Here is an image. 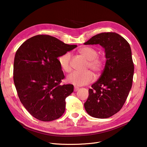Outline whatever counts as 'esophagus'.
I'll return each mask as SVG.
<instances>
[{"label": "esophagus", "mask_w": 147, "mask_h": 147, "mask_svg": "<svg viewBox=\"0 0 147 147\" xmlns=\"http://www.w3.org/2000/svg\"><path fill=\"white\" fill-rule=\"evenodd\" d=\"M79 89V87L74 86V92H77Z\"/></svg>", "instance_id": "obj_1"}]
</instances>
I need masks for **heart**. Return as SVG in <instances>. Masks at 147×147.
<instances>
[{"label": "heart", "instance_id": "obj_1", "mask_svg": "<svg viewBox=\"0 0 147 147\" xmlns=\"http://www.w3.org/2000/svg\"><path fill=\"white\" fill-rule=\"evenodd\" d=\"M79 52L82 56L89 60L88 67L94 71L96 75L101 74L104 68L105 61L104 57L98 55V50L90 46H86L80 48ZM71 57L70 52H66L58 58L61 68L67 73L71 71ZM67 79L69 83L75 86H80L91 83L94 80V75L89 70L85 72L74 71L67 77Z\"/></svg>", "mask_w": 147, "mask_h": 147}]
</instances>
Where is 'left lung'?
Masks as SVG:
<instances>
[{"label": "left lung", "instance_id": "left-lung-1", "mask_svg": "<svg viewBox=\"0 0 147 147\" xmlns=\"http://www.w3.org/2000/svg\"><path fill=\"white\" fill-rule=\"evenodd\" d=\"M84 44H99L105 49L107 59L102 74L89 89L84 109L92 117L109 118L121 110L132 86L134 65L130 46L114 32L99 33Z\"/></svg>", "mask_w": 147, "mask_h": 147}]
</instances>
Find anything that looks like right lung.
I'll use <instances>...</instances> for the list:
<instances>
[{"instance_id": "add662e5", "label": "right lung", "mask_w": 147, "mask_h": 147, "mask_svg": "<svg viewBox=\"0 0 147 147\" xmlns=\"http://www.w3.org/2000/svg\"><path fill=\"white\" fill-rule=\"evenodd\" d=\"M76 47L49 35H37L17 51L14 84L21 102L36 119L49 121L64 114L65 98L74 86L61 84L65 76L58 58Z\"/></svg>"}]
</instances>
